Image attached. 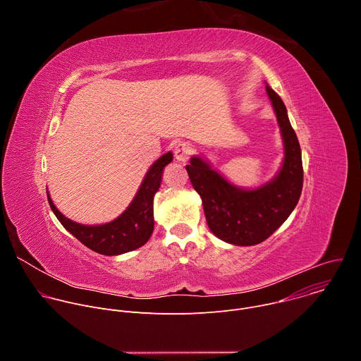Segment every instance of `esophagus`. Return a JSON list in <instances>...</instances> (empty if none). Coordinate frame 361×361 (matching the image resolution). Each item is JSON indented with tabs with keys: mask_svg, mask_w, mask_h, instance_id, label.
Instances as JSON below:
<instances>
[{
	"mask_svg": "<svg viewBox=\"0 0 361 361\" xmlns=\"http://www.w3.org/2000/svg\"><path fill=\"white\" fill-rule=\"evenodd\" d=\"M192 145L190 142H180L174 148V156L178 161H187L192 154Z\"/></svg>",
	"mask_w": 361,
	"mask_h": 361,
	"instance_id": "34e87169",
	"label": "esophagus"
}]
</instances>
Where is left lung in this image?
Returning <instances> with one entry per match:
<instances>
[{"label":"left lung","mask_w":361,"mask_h":361,"mask_svg":"<svg viewBox=\"0 0 361 361\" xmlns=\"http://www.w3.org/2000/svg\"><path fill=\"white\" fill-rule=\"evenodd\" d=\"M284 140L286 157L279 176L269 184L245 191L228 184L217 171L192 157L185 166L194 190L202 200L205 220L223 241L254 245L269 238L291 214L302 190V161L297 135L280 95L266 85Z\"/></svg>","instance_id":"8db88e82"}]
</instances>
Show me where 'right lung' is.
I'll use <instances>...</instances> for the list:
<instances>
[{"instance_id":"obj_1","label":"right lung","mask_w":361,"mask_h":361,"mask_svg":"<svg viewBox=\"0 0 361 361\" xmlns=\"http://www.w3.org/2000/svg\"><path fill=\"white\" fill-rule=\"evenodd\" d=\"M173 161V154L167 152L152 164L147 173L137 195L128 209L114 221L102 226H82L77 224L67 217H64L51 201L48 195V202L51 210L54 212L59 221L68 230L78 241H81L90 250L104 254L117 255L123 252L133 251L144 245L154 228L152 217V200L160 188L163 180V170L167 164Z\"/></svg>"}]
</instances>
